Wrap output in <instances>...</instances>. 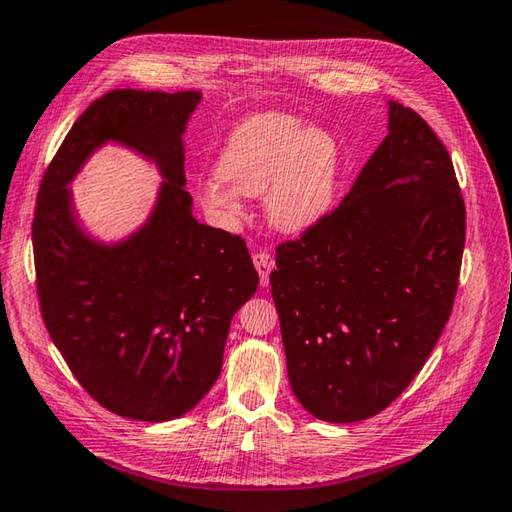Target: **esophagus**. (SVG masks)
Returning a JSON list of instances; mask_svg holds the SVG:
<instances>
[{
	"instance_id": "esophagus-1",
	"label": "esophagus",
	"mask_w": 512,
	"mask_h": 512,
	"mask_svg": "<svg viewBox=\"0 0 512 512\" xmlns=\"http://www.w3.org/2000/svg\"><path fill=\"white\" fill-rule=\"evenodd\" d=\"M253 264H255L257 273H259V284H262V286H268V281H270V270L275 268L273 259H270V255H268V253H264V250H257V253L253 255Z\"/></svg>"
}]
</instances>
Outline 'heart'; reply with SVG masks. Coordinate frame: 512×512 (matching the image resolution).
I'll list each match as a JSON object with an SVG mask.
<instances>
[{
	"mask_svg": "<svg viewBox=\"0 0 512 512\" xmlns=\"http://www.w3.org/2000/svg\"><path fill=\"white\" fill-rule=\"evenodd\" d=\"M339 178V143L328 129L295 114L262 112L233 127L217 158V176L200 187V200L224 215L239 213L237 193H266L275 228L301 233L328 213Z\"/></svg>",
	"mask_w": 512,
	"mask_h": 512,
	"instance_id": "heart-1",
	"label": "heart"
}]
</instances>
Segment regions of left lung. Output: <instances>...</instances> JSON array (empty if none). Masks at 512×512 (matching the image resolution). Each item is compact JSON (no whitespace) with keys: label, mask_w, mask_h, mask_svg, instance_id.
Segmentation results:
<instances>
[{"label":"left lung","mask_w":512,"mask_h":512,"mask_svg":"<svg viewBox=\"0 0 512 512\" xmlns=\"http://www.w3.org/2000/svg\"><path fill=\"white\" fill-rule=\"evenodd\" d=\"M466 209L447 147L389 101V134L350 193L270 273L292 391L325 422L389 407L422 369L458 292Z\"/></svg>","instance_id":"left-lung-1"}]
</instances>
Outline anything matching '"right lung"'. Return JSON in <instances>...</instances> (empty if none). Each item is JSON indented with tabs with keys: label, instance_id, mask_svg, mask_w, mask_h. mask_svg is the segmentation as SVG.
Segmentation results:
<instances>
[{
	"label": "right lung",
	"instance_id": "add662e5",
	"mask_svg": "<svg viewBox=\"0 0 512 512\" xmlns=\"http://www.w3.org/2000/svg\"><path fill=\"white\" fill-rule=\"evenodd\" d=\"M200 92L112 90L96 99L43 173L32 248L50 339L88 394L116 416L165 422L193 409L222 372L233 314L259 275L246 242L191 215L182 134ZM116 139L166 182L138 234L105 247L73 220L67 184Z\"/></svg>",
	"mask_w": 512,
	"mask_h": 512
}]
</instances>
